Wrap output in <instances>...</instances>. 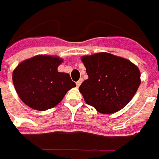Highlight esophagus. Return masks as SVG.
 <instances>
[{
  "label": "esophagus",
  "mask_w": 159,
  "mask_h": 159,
  "mask_svg": "<svg viewBox=\"0 0 159 159\" xmlns=\"http://www.w3.org/2000/svg\"><path fill=\"white\" fill-rule=\"evenodd\" d=\"M82 83H83V79H80L78 82H76V86H77V87H79Z\"/></svg>",
  "instance_id": "1"
}]
</instances>
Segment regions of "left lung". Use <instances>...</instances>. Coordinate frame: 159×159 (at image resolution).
Listing matches in <instances>:
<instances>
[{"label":"left lung","mask_w":159,"mask_h":159,"mask_svg":"<svg viewBox=\"0 0 159 159\" xmlns=\"http://www.w3.org/2000/svg\"><path fill=\"white\" fill-rule=\"evenodd\" d=\"M89 78L80 85L84 101L98 112L111 114L121 110L133 98L141 84L136 65L109 52L81 58Z\"/></svg>","instance_id":"1"}]
</instances>
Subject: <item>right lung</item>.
Instances as JSON below:
<instances>
[{
    "mask_svg": "<svg viewBox=\"0 0 159 159\" xmlns=\"http://www.w3.org/2000/svg\"><path fill=\"white\" fill-rule=\"evenodd\" d=\"M61 58L36 55L17 65L12 80L20 99L32 109L46 111L58 105L76 85L68 73L58 71Z\"/></svg>",
    "mask_w": 159,
    "mask_h": 159,
    "instance_id": "obj_1",
    "label": "right lung"
}]
</instances>
